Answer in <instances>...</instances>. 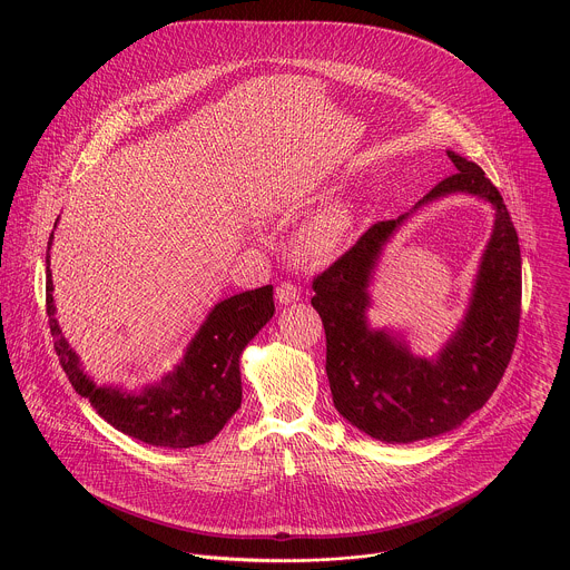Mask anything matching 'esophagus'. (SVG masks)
I'll return each mask as SVG.
<instances>
[{
  "label": "esophagus",
  "instance_id": "34e87169",
  "mask_svg": "<svg viewBox=\"0 0 570 570\" xmlns=\"http://www.w3.org/2000/svg\"><path fill=\"white\" fill-rule=\"evenodd\" d=\"M277 299H279V304H284V306L295 304V302L299 299V288H297L295 284H291V282H282V284L277 286Z\"/></svg>",
  "mask_w": 570,
  "mask_h": 570
}]
</instances>
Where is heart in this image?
Wrapping results in <instances>:
<instances>
[{"label": "heart", "mask_w": 570, "mask_h": 570, "mask_svg": "<svg viewBox=\"0 0 570 570\" xmlns=\"http://www.w3.org/2000/svg\"><path fill=\"white\" fill-rule=\"evenodd\" d=\"M355 228V208L335 202L306 219L293 239L295 255L306 264H331L342 255Z\"/></svg>", "instance_id": "obj_1"}]
</instances>
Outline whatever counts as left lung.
Masks as SVG:
<instances>
[{
  "mask_svg": "<svg viewBox=\"0 0 570 570\" xmlns=\"http://www.w3.org/2000/svg\"><path fill=\"white\" fill-rule=\"evenodd\" d=\"M455 173L411 213L373 224L313 282V308L326 331V375L340 415L386 444L449 433L480 411L498 389L520 331L522 255L500 190L484 170L446 150ZM473 194L497 210L465 320L435 358L415 356L401 334L373 330L367 288L383 246L417 208L449 194Z\"/></svg>",
  "mask_w": 570,
  "mask_h": 570,
  "instance_id": "8db88e82",
  "label": "left lung"
}]
</instances>
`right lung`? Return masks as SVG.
I'll return each mask as SVG.
<instances>
[{
	"label": "right lung",
	"mask_w": 570,
	"mask_h": 570,
	"mask_svg": "<svg viewBox=\"0 0 570 570\" xmlns=\"http://www.w3.org/2000/svg\"><path fill=\"white\" fill-rule=\"evenodd\" d=\"M57 226V222H55ZM52 246V233L48 250ZM46 313L59 364L72 389L97 415L124 435L161 449L208 444L242 406L239 360L275 313L273 286L244 291L217 302L188 342L181 362L141 391L95 384L55 317L50 255H46Z\"/></svg>",
	"instance_id": "1"
}]
</instances>
